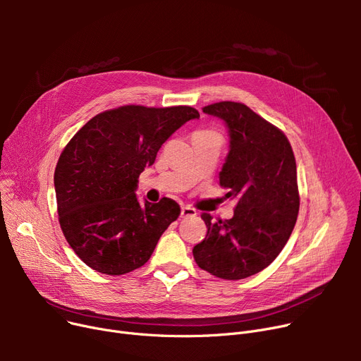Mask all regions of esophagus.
<instances>
[{
	"label": "esophagus",
	"instance_id": "34e87169",
	"mask_svg": "<svg viewBox=\"0 0 361 361\" xmlns=\"http://www.w3.org/2000/svg\"><path fill=\"white\" fill-rule=\"evenodd\" d=\"M197 212L196 209H193L192 206H183L181 207V218H192V216H196Z\"/></svg>",
	"mask_w": 361,
	"mask_h": 361
}]
</instances>
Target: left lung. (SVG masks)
Returning <instances> with one entry per match:
<instances>
[{
  "label": "left lung",
  "instance_id": "left-lung-1",
  "mask_svg": "<svg viewBox=\"0 0 361 361\" xmlns=\"http://www.w3.org/2000/svg\"><path fill=\"white\" fill-rule=\"evenodd\" d=\"M203 112L228 127L230 152L219 184L237 206L225 221L202 214L207 234L193 256L206 272L243 279L269 267L294 230L300 207L295 158L287 136L247 105L225 101Z\"/></svg>",
  "mask_w": 361,
  "mask_h": 361
}]
</instances>
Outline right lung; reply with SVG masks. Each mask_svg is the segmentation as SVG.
Masks as SVG:
<instances>
[{
  "mask_svg": "<svg viewBox=\"0 0 361 361\" xmlns=\"http://www.w3.org/2000/svg\"><path fill=\"white\" fill-rule=\"evenodd\" d=\"M199 117L192 106L124 105L94 116L67 143L54 174L56 209L89 268L124 275L149 260L180 206L168 197L140 204L139 176L176 130Z\"/></svg>",
  "mask_w": 361,
  "mask_h": 361,
  "instance_id": "right-lung-1",
  "label": "right lung"
}]
</instances>
